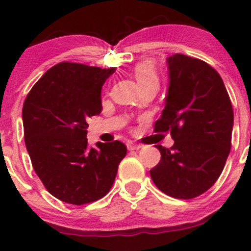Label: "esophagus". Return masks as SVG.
Segmentation results:
<instances>
[{
  "instance_id": "34e87169",
  "label": "esophagus",
  "mask_w": 251,
  "mask_h": 251,
  "mask_svg": "<svg viewBox=\"0 0 251 251\" xmlns=\"http://www.w3.org/2000/svg\"><path fill=\"white\" fill-rule=\"evenodd\" d=\"M127 148H128V151H138V149L142 148V144L135 143V142H128Z\"/></svg>"
}]
</instances>
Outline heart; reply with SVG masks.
<instances>
[{"label":"heart","instance_id":"1","mask_svg":"<svg viewBox=\"0 0 251 251\" xmlns=\"http://www.w3.org/2000/svg\"><path fill=\"white\" fill-rule=\"evenodd\" d=\"M133 75H135L141 88L149 85L159 86L158 73L151 62H143L136 65L135 69H133Z\"/></svg>","mask_w":251,"mask_h":251}]
</instances>
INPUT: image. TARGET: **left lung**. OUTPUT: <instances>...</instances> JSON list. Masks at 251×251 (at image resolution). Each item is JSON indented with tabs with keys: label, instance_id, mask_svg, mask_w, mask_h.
<instances>
[{
	"label": "left lung",
	"instance_id": "left-lung-1",
	"mask_svg": "<svg viewBox=\"0 0 251 251\" xmlns=\"http://www.w3.org/2000/svg\"><path fill=\"white\" fill-rule=\"evenodd\" d=\"M169 85L165 108L155 132H170L171 148L151 170L155 186L177 199H192L217 181L231 151L233 109L219 73L188 55L168 58Z\"/></svg>",
	"mask_w": 251,
	"mask_h": 251
}]
</instances>
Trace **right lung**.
<instances>
[{
  "label": "right lung",
  "instance_id": "obj_1",
  "mask_svg": "<svg viewBox=\"0 0 251 251\" xmlns=\"http://www.w3.org/2000/svg\"><path fill=\"white\" fill-rule=\"evenodd\" d=\"M115 68L63 62L48 69L23 105L24 138L32 168L64 203L82 205L110 191L127 148L120 141L87 144V119L100 114V91Z\"/></svg>",
  "mask_w": 251,
  "mask_h": 251
}]
</instances>
